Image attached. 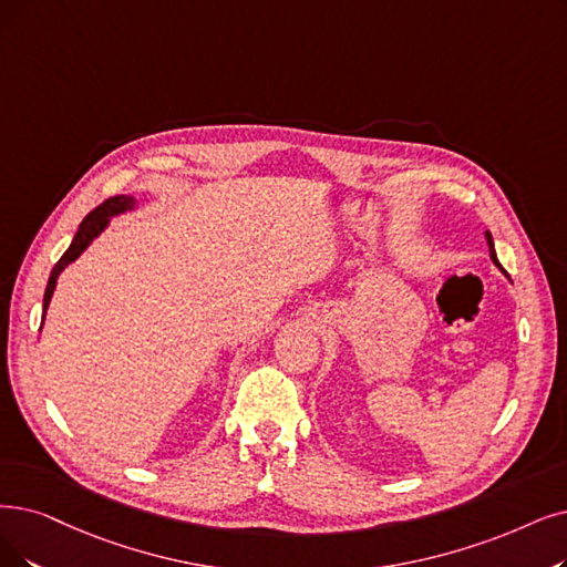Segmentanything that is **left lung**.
Instances as JSON below:
<instances>
[{
    "instance_id": "1",
    "label": "left lung",
    "mask_w": 567,
    "mask_h": 567,
    "mask_svg": "<svg viewBox=\"0 0 567 567\" xmlns=\"http://www.w3.org/2000/svg\"><path fill=\"white\" fill-rule=\"evenodd\" d=\"M486 241H488V251H491V260L495 262V267H501L503 269V265L501 262H497V256H495V248H493V237H491V233H486ZM505 271V269H503ZM505 275H507V271H505Z\"/></svg>"
}]
</instances>
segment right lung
Segmentation results:
<instances>
[{"label":"right lung","instance_id":"add662e5","mask_svg":"<svg viewBox=\"0 0 567 567\" xmlns=\"http://www.w3.org/2000/svg\"><path fill=\"white\" fill-rule=\"evenodd\" d=\"M134 205H137V199H134V197H130V195H116V197H109L106 202H102V205H100L97 209H93V212H90V214L83 218V223L79 225V230H76V235H74V241L70 244V248H66L64 256L55 262V267H53V271H51L47 292H43V313H47V309H49V305H51V298H53V290H55L60 271H62L66 265H70V262H74V260L85 251V248L90 246V241H93V239L106 228L111 216H118V214H123V212H130V209H134Z\"/></svg>","mask_w":567,"mask_h":567}]
</instances>
